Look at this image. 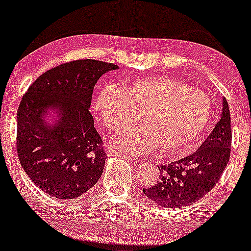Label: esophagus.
<instances>
[{
  "label": "esophagus",
  "mask_w": 251,
  "mask_h": 251,
  "mask_svg": "<svg viewBox=\"0 0 251 251\" xmlns=\"http://www.w3.org/2000/svg\"><path fill=\"white\" fill-rule=\"evenodd\" d=\"M108 154H111V155H116V157H122V158H124V159L128 160V162H129V163L134 162V159H133V158L128 157V155H127V154H124V153H120V152H118V151H117V150H108Z\"/></svg>",
  "instance_id": "34e87169"
}]
</instances>
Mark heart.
I'll return each instance as SVG.
<instances>
[{"mask_svg": "<svg viewBox=\"0 0 251 251\" xmlns=\"http://www.w3.org/2000/svg\"><path fill=\"white\" fill-rule=\"evenodd\" d=\"M96 111L113 131L142 113L144 124L123 130L112 140L126 153H148L158 146L176 153L186 151L201 137L211 118V103L188 83L160 75L142 77L124 89L105 86L97 96Z\"/></svg>", "mask_w": 251, "mask_h": 251, "instance_id": "heart-1", "label": "heart"}]
</instances>
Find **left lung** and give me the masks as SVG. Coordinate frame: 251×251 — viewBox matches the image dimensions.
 Returning a JSON list of instances; mask_svg holds the SVG:
<instances>
[{"mask_svg": "<svg viewBox=\"0 0 251 251\" xmlns=\"http://www.w3.org/2000/svg\"><path fill=\"white\" fill-rule=\"evenodd\" d=\"M222 105L220 122L197 151L169 165L158 166V183L143 189L149 200L163 208H185L204 197L217 184L229 162L232 138L226 98Z\"/></svg>", "mask_w": 251, "mask_h": 251, "instance_id": "1", "label": "left lung"}]
</instances>
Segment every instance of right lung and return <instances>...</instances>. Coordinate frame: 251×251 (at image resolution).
<instances>
[{"instance_id": "obj_1", "label": "right lung", "mask_w": 251, "mask_h": 251, "mask_svg": "<svg viewBox=\"0 0 251 251\" xmlns=\"http://www.w3.org/2000/svg\"><path fill=\"white\" fill-rule=\"evenodd\" d=\"M114 63L76 60L40 75L22 97L17 111L16 148L31 181L59 200L80 197L99 180L107 158L94 127V86ZM51 110L58 118L48 124Z\"/></svg>"}]
</instances>
